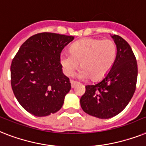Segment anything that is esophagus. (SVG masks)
I'll return each instance as SVG.
<instances>
[{
	"label": "esophagus",
	"mask_w": 146,
	"mask_h": 146,
	"mask_svg": "<svg viewBox=\"0 0 146 146\" xmlns=\"http://www.w3.org/2000/svg\"><path fill=\"white\" fill-rule=\"evenodd\" d=\"M70 83H71V87L73 88L75 87V85H76L78 82H77L76 81H74V80H70Z\"/></svg>",
	"instance_id": "34e87169"
}]
</instances>
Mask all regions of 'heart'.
Listing matches in <instances>:
<instances>
[{
  "label": "heart",
  "instance_id": "heart-1",
  "mask_svg": "<svg viewBox=\"0 0 146 146\" xmlns=\"http://www.w3.org/2000/svg\"><path fill=\"white\" fill-rule=\"evenodd\" d=\"M117 47L112 40L85 38L78 40L70 47V52H63L60 62L67 76L73 75L81 66L80 78L100 80L107 75L114 64Z\"/></svg>",
  "mask_w": 146,
  "mask_h": 146
}]
</instances>
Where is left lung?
<instances>
[{
    "label": "left lung",
    "instance_id": "obj_1",
    "mask_svg": "<svg viewBox=\"0 0 146 146\" xmlns=\"http://www.w3.org/2000/svg\"><path fill=\"white\" fill-rule=\"evenodd\" d=\"M117 47L114 64L103 80L85 86L80 99L82 109L90 115L106 119L126 107L136 90L137 62L131 46L118 35L111 36Z\"/></svg>",
    "mask_w": 146,
    "mask_h": 146
}]
</instances>
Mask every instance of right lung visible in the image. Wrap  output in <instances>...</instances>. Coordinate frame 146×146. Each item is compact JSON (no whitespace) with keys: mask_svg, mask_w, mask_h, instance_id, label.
<instances>
[{"mask_svg":"<svg viewBox=\"0 0 146 146\" xmlns=\"http://www.w3.org/2000/svg\"><path fill=\"white\" fill-rule=\"evenodd\" d=\"M74 36L54 33L33 35L21 46L10 67L11 86L29 113L49 115L62 107L71 85L62 73L60 55Z\"/></svg>","mask_w":146,"mask_h":146,"instance_id":"1","label":"right lung"}]
</instances>
